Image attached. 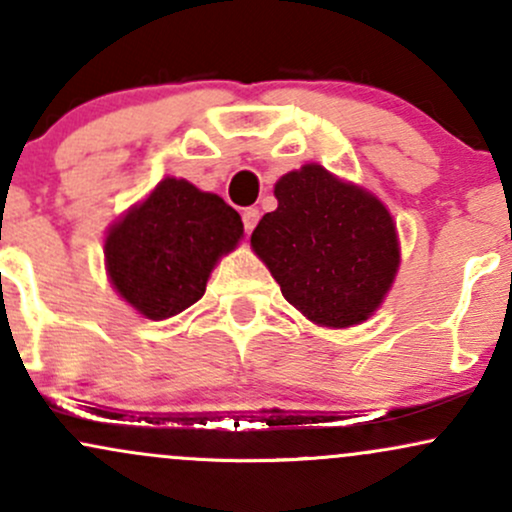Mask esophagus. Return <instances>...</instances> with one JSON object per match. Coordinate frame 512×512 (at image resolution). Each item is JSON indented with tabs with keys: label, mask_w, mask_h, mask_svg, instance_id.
I'll list each match as a JSON object with an SVG mask.
<instances>
[{
	"label": "esophagus",
	"mask_w": 512,
	"mask_h": 512,
	"mask_svg": "<svg viewBox=\"0 0 512 512\" xmlns=\"http://www.w3.org/2000/svg\"><path fill=\"white\" fill-rule=\"evenodd\" d=\"M257 221H260V209L250 207L243 211V226H245V233H248V236L252 233V228L257 226Z\"/></svg>",
	"instance_id": "1"
}]
</instances>
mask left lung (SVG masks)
<instances>
[{"label":"left lung","mask_w":512,"mask_h":512,"mask_svg":"<svg viewBox=\"0 0 512 512\" xmlns=\"http://www.w3.org/2000/svg\"><path fill=\"white\" fill-rule=\"evenodd\" d=\"M274 197L279 207L262 216L250 243L286 301L322 327L368 320L399 267L385 204L317 163L286 173Z\"/></svg>","instance_id":"obj_1"}]
</instances>
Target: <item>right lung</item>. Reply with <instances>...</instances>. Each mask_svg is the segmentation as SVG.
Returning a JSON list of instances; mask_svg holds the SVG:
<instances>
[{"label": "right lung", "mask_w": 512, "mask_h": 512, "mask_svg": "<svg viewBox=\"0 0 512 512\" xmlns=\"http://www.w3.org/2000/svg\"><path fill=\"white\" fill-rule=\"evenodd\" d=\"M240 238V214L219 195L166 178L110 226L105 269L134 310L166 320L204 296L214 264Z\"/></svg>", "instance_id": "1"}]
</instances>
